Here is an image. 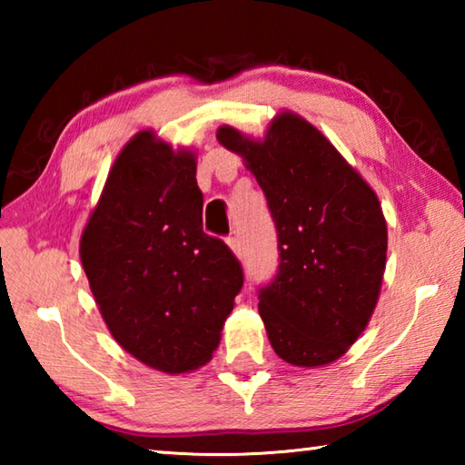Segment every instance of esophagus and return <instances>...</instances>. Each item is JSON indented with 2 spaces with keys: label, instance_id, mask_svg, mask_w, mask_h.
<instances>
[{
  "label": "esophagus",
  "instance_id": "1",
  "mask_svg": "<svg viewBox=\"0 0 465 465\" xmlns=\"http://www.w3.org/2000/svg\"><path fill=\"white\" fill-rule=\"evenodd\" d=\"M227 246L232 248V252L238 258H242V242H240V238L238 235H232V238H227Z\"/></svg>",
  "mask_w": 465,
  "mask_h": 465
}]
</instances>
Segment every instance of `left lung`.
Listing matches in <instances>:
<instances>
[{
  "label": "left lung",
  "instance_id": "left-lung-1",
  "mask_svg": "<svg viewBox=\"0 0 465 465\" xmlns=\"http://www.w3.org/2000/svg\"><path fill=\"white\" fill-rule=\"evenodd\" d=\"M217 141L238 153L269 201L279 272L258 312L274 352L295 367L341 359L380 299L388 225L380 199L322 133L291 110L262 139L223 124Z\"/></svg>",
  "mask_w": 465,
  "mask_h": 465
}]
</instances>
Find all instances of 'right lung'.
<instances>
[{"instance_id": "obj_1", "label": "right lung", "mask_w": 465, "mask_h": 465, "mask_svg": "<svg viewBox=\"0 0 465 465\" xmlns=\"http://www.w3.org/2000/svg\"><path fill=\"white\" fill-rule=\"evenodd\" d=\"M80 258L129 355L170 375L211 361L243 274L232 250L203 232L194 152L152 129L133 135L84 227Z\"/></svg>"}]
</instances>
